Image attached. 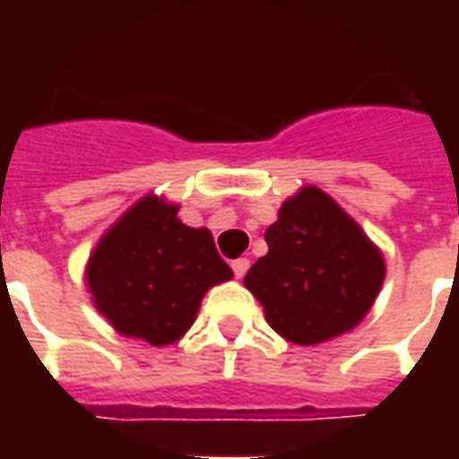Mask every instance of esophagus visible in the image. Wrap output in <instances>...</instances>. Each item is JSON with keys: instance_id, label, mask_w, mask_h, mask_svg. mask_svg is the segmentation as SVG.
<instances>
[{"instance_id": "esophagus-1", "label": "esophagus", "mask_w": 459, "mask_h": 459, "mask_svg": "<svg viewBox=\"0 0 459 459\" xmlns=\"http://www.w3.org/2000/svg\"><path fill=\"white\" fill-rule=\"evenodd\" d=\"M230 268H233V273H236V278H243V275H246V273H248V268H250V260L248 258H238V260H233V263H230Z\"/></svg>"}]
</instances>
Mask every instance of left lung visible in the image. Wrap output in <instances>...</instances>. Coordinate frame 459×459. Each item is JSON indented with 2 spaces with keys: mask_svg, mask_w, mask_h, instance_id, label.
Instances as JSON below:
<instances>
[{
  "mask_svg": "<svg viewBox=\"0 0 459 459\" xmlns=\"http://www.w3.org/2000/svg\"><path fill=\"white\" fill-rule=\"evenodd\" d=\"M265 240L268 253L253 263L243 285L282 339L325 344L351 332L374 307L385 278L384 253L322 189L307 184L282 201Z\"/></svg>",
  "mask_w": 459,
  "mask_h": 459,
  "instance_id": "left-lung-1",
  "label": "left lung"
}]
</instances>
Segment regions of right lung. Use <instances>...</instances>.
I'll use <instances>...</instances> for the list:
<instances>
[{
	"instance_id": "obj_1",
	"label": "right lung",
	"mask_w": 459,
	"mask_h": 459,
	"mask_svg": "<svg viewBox=\"0 0 459 459\" xmlns=\"http://www.w3.org/2000/svg\"><path fill=\"white\" fill-rule=\"evenodd\" d=\"M179 204L147 194L105 230L85 263L95 309L122 337L177 344L201 299L233 278L209 229L181 223Z\"/></svg>"
}]
</instances>
